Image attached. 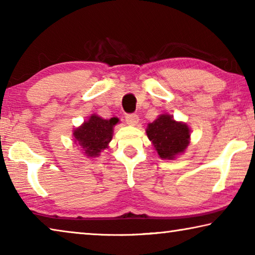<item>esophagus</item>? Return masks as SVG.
<instances>
[{"label": "esophagus", "mask_w": 255, "mask_h": 255, "mask_svg": "<svg viewBox=\"0 0 255 255\" xmlns=\"http://www.w3.org/2000/svg\"><path fill=\"white\" fill-rule=\"evenodd\" d=\"M138 122H139V118L136 114H129L126 116V123L130 126H135Z\"/></svg>", "instance_id": "1"}]
</instances>
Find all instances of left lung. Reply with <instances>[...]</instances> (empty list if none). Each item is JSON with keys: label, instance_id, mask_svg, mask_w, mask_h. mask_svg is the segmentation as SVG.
<instances>
[{"label": "left lung", "instance_id": "obj_1", "mask_svg": "<svg viewBox=\"0 0 255 255\" xmlns=\"http://www.w3.org/2000/svg\"><path fill=\"white\" fill-rule=\"evenodd\" d=\"M146 132L161 158H174L175 155L184 152L189 145V127L185 124L174 122L169 115L159 116L150 123Z\"/></svg>", "mask_w": 255, "mask_h": 255}]
</instances>
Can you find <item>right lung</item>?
I'll use <instances>...</instances> for the list:
<instances>
[{
  "label": "right lung",
  "mask_w": 255,
  "mask_h": 255,
  "mask_svg": "<svg viewBox=\"0 0 255 255\" xmlns=\"http://www.w3.org/2000/svg\"><path fill=\"white\" fill-rule=\"evenodd\" d=\"M117 123V118L106 120L93 115L88 122L76 128L73 132L75 143H79L85 149V154L88 156L96 157L100 155L101 150L105 149L111 140L112 129Z\"/></svg>",
  "instance_id": "right-lung-1"
}]
</instances>
